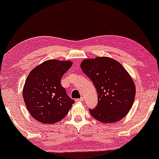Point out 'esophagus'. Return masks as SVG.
<instances>
[{
	"mask_svg": "<svg viewBox=\"0 0 159 159\" xmlns=\"http://www.w3.org/2000/svg\"><path fill=\"white\" fill-rule=\"evenodd\" d=\"M75 101H76L77 102H81V101H84V98L81 97L80 98H77V99H75Z\"/></svg>",
	"mask_w": 159,
	"mask_h": 159,
	"instance_id": "esophagus-1",
	"label": "esophagus"
}]
</instances>
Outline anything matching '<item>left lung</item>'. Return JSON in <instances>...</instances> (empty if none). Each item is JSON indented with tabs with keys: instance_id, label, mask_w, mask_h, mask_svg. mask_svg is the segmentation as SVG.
<instances>
[{
	"instance_id": "1",
	"label": "left lung",
	"mask_w": 159,
	"mask_h": 159,
	"mask_svg": "<svg viewBox=\"0 0 159 159\" xmlns=\"http://www.w3.org/2000/svg\"><path fill=\"white\" fill-rule=\"evenodd\" d=\"M80 66L97 92V107L89 109L93 118L103 123H116L123 118L133 105L136 92L127 70L108 57L84 59Z\"/></svg>"
}]
</instances>
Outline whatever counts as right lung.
<instances>
[{
    "label": "right lung",
    "mask_w": 159,
    "mask_h": 159,
    "mask_svg": "<svg viewBox=\"0 0 159 159\" xmlns=\"http://www.w3.org/2000/svg\"><path fill=\"white\" fill-rule=\"evenodd\" d=\"M70 61L48 60L34 68L26 80L22 95L34 118L43 124L63 119L75 101L67 96L61 80L72 66Z\"/></svg>",
    "instance_id": "1"
}]
</instances>
